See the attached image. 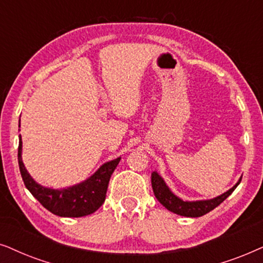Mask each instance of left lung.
<instances>
[{
    "instance_id": "8db88e82",
    "label": "left lung",
    "mask_w": 263,
    "mask_h": 263,
    "mask_svg": "<svg viewBox=\"0 0 263 263\" xmlns=\"http://www.w3.org/2000/svg\"><path fill=\"white\" fill-rule=\"evenodd\" d=\"M240 180L241 178H239L236 185H233L230 190L223 192L222 195L216 196L214 198L201 199V201H184V199L178 197L176 194L171 191V189L167 186L166 181L156 171H154L152 173V186L157 201L170 212L181 216H187V218H198V216L207 214V213L218 207L220 203H222L232 194L234 189L239 185Z\"/></svg>"
}]
</instances>
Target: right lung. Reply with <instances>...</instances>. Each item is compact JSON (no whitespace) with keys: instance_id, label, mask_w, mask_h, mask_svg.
Returning <instances> with one entry per match:
<instances>
[{"instance_id":"add662e5","label":"right lung","mask_w":263,"mask_h":263,"mask_svg":"<svg viewBox=\"0 0 263 263\" xmlns=\"http://www.w3.org/2000/svg\"><path fill=\"white\" fill-rule=\"evenodd\" d=\"M22 153L23 141L22 136H19L17 161L24 184L45 209L62 218H80L95 213L106 199L109 179L121 160V157H118L103 163L92 176L82 183L68 187L52 189L38 184L30 176L23 162Z\"/></svg>"}]
</instances>
